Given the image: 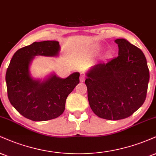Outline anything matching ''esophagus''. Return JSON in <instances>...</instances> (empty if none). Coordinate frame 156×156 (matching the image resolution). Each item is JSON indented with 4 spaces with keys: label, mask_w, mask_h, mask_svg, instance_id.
<instances>
[{
    "label": "esophagus",
    "mask_w": 156,
    "mask_h": 156,
    "mask_svg": "<svg viewBox=\"0 0 156 156\" xmlns=\"http://www.w3.org/2000/svg\"><path fill=\"white\" fill-rule=\"evenodd\" d=\"M80 80L81 82H83L84 80H85V76H83V75H80Z\"/></svg>",
    "instance_id": "1"
}]
</instances>
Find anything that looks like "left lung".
Segmentation results:
<instances>
[{
	"instance_id": "8db88e82",
	"label": "left lung",
	"mask_w": 156,
	"mask_h": 156,
	"mask_svg": "<svg viewBox=\"0 0 156 156\" xmlns=\"http://www.w3.org/2000/svg\"><path fill=\"white\" fill-rule=\"evenodd\" d=\"M115 42L119 56L92 67L85 80L92 111L112 121L129 117L143 105L150 79L143 52L126 39Z\"/></svg>"
}]
</instances>
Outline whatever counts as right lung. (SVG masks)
I'll return each instance as SVG.
<instances>
[{
    "instance_id": "1",
    "label": "right lung",
    "mask_w": 156,
    "mask_h": 156,
    "mask_svg": "<svg viewBox=\"0 0 156 156\" xmlns=\"http://www.w3.org/2000/svg\"><path fill=\"white\" fill-rule=\"evenodd\" d=\"M59 44L56 41L34 42L16 51L5 74L7 93L12 105L24 118L44 121L59 117L65 108L67 97L79 83V73L63 78L51 75L46 80H35L29 67L35 56H57Z\"/></svg>"
}]
</instances>
